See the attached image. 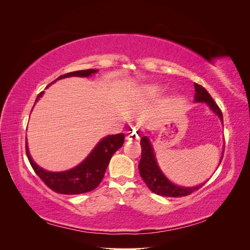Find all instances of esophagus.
Wrapping results in <instances>:
<instances>
[{
  "mask_svg": "<svg viewBox=\"0 0 250 250\" xmlns=\"http://www.w3.org/2000/svg\"><path fill=\"white\" fill-rule=\"evenodd\" d=\"M139 135H140V131L138 129H135V128H133V129L131 131H129L127 133L126 135V140L128 141H133V140H138L139 139Z\"/></svg>",
  "mask_w": 250,
  "mask_h": 250,
  "instance_id": "obj_1",
  "label": "esophagus"
}]
</instances>
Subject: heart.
Returning <instances> with one entry per match:
<instances>
[{
	"label": "heart",
	"instance_id": "heart-1",
	"mask_svg": "<svg viewBox=\"0 0 250 250\" xmlns=\"http://www.w3.org/2000/svg\"><path fill=\"white\" fill-rule=\"evenodd\" d=\"M163 90V86L161 84H156V83H151V84H145L141 88V95L142 97L148 100H154L161 95Z\"/></svg>",
	"mask_w": 250,
	"mask_h": 250
}]
</instances>
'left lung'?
I'll return each mask as SVG.
<instances>
[{"mask_svg": "<svg viewBox=\"0 0 250 250\" xmlns=\"http://www.w3.org/2000/svg\"><path fill=\"white\" fill-rule=\"evenodd\" d=\"M195 86V96H194V102L195 103H206L208 107L211 112L220 119L221 123L223 124V116L220 108L218 105L214 102L213 98L207 92V89L202 87L201 85L194 83ZM141 146H142V157L139 164V170L141 177L145 181L147 187L150 188L156 195L163 196V197H183V196L190 195L191 193L199 190V188L206 184V181L201 185L194 186V187H185V186H178L174 184L162 171L160 165L157 163L154 148L152 143H151L149 137L144 135L141 139ZM224 153V146H223V152L221 155L220 161L217 166V169L220 165L222 157Z\"/></svg>", "mask_w": 250, "mask_h": 250, "instance_id": "obj_1", "label": "left lung"}]
</instances>
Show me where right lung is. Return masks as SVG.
<instances>
[{
  "label": "right lung",
  "instance_id": "add662e5",
  "mask_svg": "<svg viewBox=\"0 0 250 250\" xmlns=\"http://www.w3.org/2000/svg\"><path fill=\"white\" fill-rule=\"evenodd\" d=\"M98 71L99 70L95 69L75 71L62 75V76L58 77L52 83L69 77H90L94 74L98 73ZM51 84H49L46 88H48ZM43 94L44 92H42L37 96L34 105L43 96ZM124 133L110 134L107 135V137L102 138L97 143V145L90 151L89 154L79 165L70 170L62 172H52L40 167L34 162L31 154H30L27 139L26 152L33 170L51 190L60 194L77 195L93 191L94 188L100 185L101 180L104 177L105 171H106L107 166L110 162V158L115 154L117 150L122 147L124 144Z\"/></svg>",
  "mask_w": 250,
  "mask_h": 250
}]
</instances>
